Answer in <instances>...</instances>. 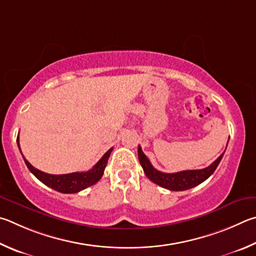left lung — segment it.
<instances>
[{"label":"left lung","mask_w":256,"mask_h":256,"mask_svg":"<svg viewBox=\"0 0 256 256\" xmlns=\"http://www.w3.org/2000/svg\"><path fill=\"white\" fill-rule=\"evenodd\" d=\"M228 144V142H227ZM225 153V152H224ZM224 153L214 160L212 164H210L208 168L201 170H188V171H181L176 173H164L158 171L153 165L150 164L147 156L142 153V147L138 146V158L142 165V170L146 174V176L152 182L156 183L160 186L171 191H184L189 190L191 188L199 186L200 183L207 180L217 168L218 164L224 156Z\"/></svg>","instance_id":"1"}]
</instances>
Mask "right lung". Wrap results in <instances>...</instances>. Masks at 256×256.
Segmentation results:
<instances>
[{"label": "right lung", "mask_w": 256, "mask_h": 256, "mask_svg": "<svg viewBox=\"0 0 256 256\" xmlns=\"http://www.w3.org/2000/svg\"><path fill=\"white\" fill-rule=\"evenodd\" d=\"M16 142L18 147H19L20 150L19 136L16 138ZM112 150L114 148H110L108 150L106 153L102 156L101 160H98L90 171L60 174V176H55V174H48L39 171V170L34 168L32 165L24 158V155H22V158H24V163L26 166H28L29 171L32 173L40 182H42L44 184H46L47 186L52 188V189L58 192H62V194H76V192H80L86 189L88 186L96 184V183L100 180L103 176V172H104L108 158H109Z\"/></svg>", "instance_id": "add662e5"}]
</instances>
